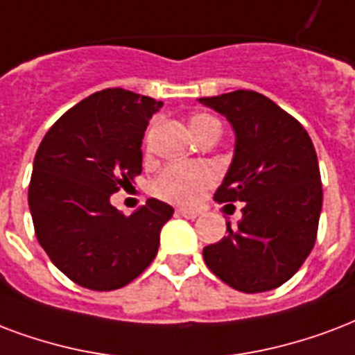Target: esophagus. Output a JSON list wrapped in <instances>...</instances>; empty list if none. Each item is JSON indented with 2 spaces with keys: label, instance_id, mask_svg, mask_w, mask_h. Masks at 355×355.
Masks as SVG:
<instances>
[{
  "label": "esophagus",
  "instance_id": "34e87169",
  "mask_svg": "<svg viewBox=\"0 0 355 355\" xmlns=\"http://www.w3.org/2000/svg\"><path fill=\"white\" fill-rule=\"evenodd\" d=\"M178 216H182V218H188V220H196L197 216H199V210L196 208H177Z\"/></svg>",
  "mask_w": 355,
  "mask_h": 355
}]
</instances>
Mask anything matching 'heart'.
Here are the masks:
<instances>
[{
  "instance_id": "1",
  "label": "heart",
  "mask_w": 355,
  "mask_h": 355,
  "mask_svg": "<svg viewBox=\"0 0 355 355\" xmlns=\"http://www.w3.org/2000/svg\"><path fill=\"white\" fill-rule=\"evenodd\" d=\"M212 121L216 119L199 113V115L191 117L189 128L191 132H196ZM214 178H216V173L212 171V167L205 166V164H175L159 173L153 184V191L167 201L193 202L214 182Z\"/></svg>"
}]
</instances>
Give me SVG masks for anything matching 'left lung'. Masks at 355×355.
Segmentation results:
<instances>
[{
    "label": "left lung",
    "mask_w": 355,
    "mask_h": 355,
    "mask_svg": "<svg viewBox=\"0 0 355 355\" xmlns=\"http://www.w3.org/2000/svg\"><path fill=\"white\" fill-rule=\"evenodd\" d=\"M229 121L234 154L216 201L245 202L236 229L202 250L223 283L248 294L274 291L304 264L322 210L318 158L309 134L255 91L199 98Z\"/></svg>",
    "instance_id": "8db88e82"
}]
</instances>
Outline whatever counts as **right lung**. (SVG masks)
<instances>
[{
	"instance_id": "obj_1",
	"label": "right lung",
	"mask_w": 355,
	"mask_h": 355,
	"mask_svg": "<svg viewBox=\"0 0 355 355\" xmlns=\"http://www.w3.org/2000/svg\"><path fill=\"white\" fill-rule=\"evenodd\" d=\"M162 105L121 87L98 91L64 113L35 154V234L50 261L80 286L121 288L158 253L173 207L150 197L124 216L110 197L141 173L143 134Z\"/></svg>"
}]
</instances>
